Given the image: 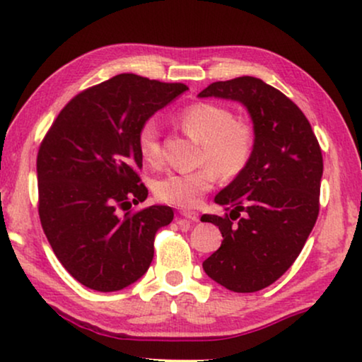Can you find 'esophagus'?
I'll return each instance as SVG.
<instances>
[{
	"label": "esophagus",
	"mask_w": 362,
	"mask_h": 362,
	"mask_svg": "<svg viewBox=\"0 0 362 362\" xmlns=\"http://www.w3.org/2000/svg\"><path fill=\"white\" fill-rule=\"evenodd\" d=\"M181 216L185 217V219L191 221V222H197V221H199V214H197V212H194V211H182Z\"/></svg>",
	"instance_id": "1"
}]
</instances>
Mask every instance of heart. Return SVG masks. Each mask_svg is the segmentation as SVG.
I'll list each match as a JSON object with an SVG mask.
<instances>
[{"instance_id": "heart-1", "label": "heart", "mask_w": 362, "mask_h": 362, "mask_svg": "<svg viewBox=\"0 0 362 362\" xmlns=\"http://www.w3.org/2000/svg\"><path fill=\"white\" fill-rule=\"evenodd\" d=\"M180 123L187 135L202 145V160L209 166L194 171L168 173L155 182L160 201L177 207H194L212 189L216 173L221 177H234L247 166L252 155L250 128L237 122L234 113L214 103H194L181 113ZM138 151L146 163L160 161V127L155 118L146 120L138 130Z\"/></svg>"}]
</instances>
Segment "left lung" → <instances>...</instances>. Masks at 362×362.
Listing matches in <instances>:
<instances>
[{
    "label": "left lung",
    "mask_w": 362,
    "mask_h": 362,
    "mask_svg": "<svg viewBox=\"0 0 362 362\" xmlns=\"http://www.w3.org/2000/svg\"><path fill=\"white\" fill-rule=\"evenodd\" d=\"M197 97L240 103L254 127L249 163L214 197L230 217H201L224 237L202 262L207 276L252 293L279 280L303 249L320 211L323 156L303 112L260 78L214 82Z\"/></svg>",
    "instance_id": "1"
}]
</instances>
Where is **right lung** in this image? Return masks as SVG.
Listing matches in <instances>:
<instances>
[{"label": "right lung", "instance_id": "1", "mask_svg": "<svg viewBox=\"0 0 362 362\" xmlns=\"http://www.w3.org/2000/svg\"><path fill=\"white\" fill-rule=\"evenodd\" d=\"M120 74L74 97L59 113L37 153L39 217L54 254L78 284L118 291L146 274L156 230L175 217L171 207L143 202L138 130L186 92Z\"/></svg>", "mask_w": 362, "mask_h": 362}]
</instances>
